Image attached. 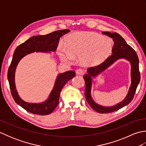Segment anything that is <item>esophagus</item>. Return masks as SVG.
I'll return each mask as SVG.
<instances>
[{
  "mask_svg": "<svg viewBox=\"0 0 146 146\" xmlns=\"http://www.w3.org/2000/svg\"><path fill=\"white\" fill-rule=\"evenodd\" d=\"M76 74H78V75H84L85 71L83 70V69H81V68H80V69H78V70L76 71Z\"/></svg>",
  "mask_w": 146,
  "mask_h": 146,
  "instance_id": "1",
  "label": "esophagus"
}]
</instances>
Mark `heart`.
Instances as JSON below:
<instances>
[{
  "instance_id": "b5f03b06",
  "label": "heart",
  "mask_w": 146,
  "mask_h": 146,
  "mask_svg": "<svg viewBox=\"0 0 146 146\" xmlns=\"http://www.w3.org/2000/svg\"><path fill=\"white\" fill-rule=\"evenodd\" d=\"M113 47L109 37L94 33H76L68 36L67 47H59L58 54L63 61H72L75 56H79L82 64L97 65L111 54Z\"/></svg>"
}]
</instances>
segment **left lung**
<instances>
[{
	"label": "left lung",
	"instance_id": "left-lung-1",
	"mask_svg": "<svg viewBox=\"0 0 146 146\" xmlns=\"http://www.w3.org/2000/svg\"><path fill=\"white\" fill-rule=\"evenodd\" d=\"M103 35H107L112 38L114 41L113 47L111 51V55L109 56L104 62L95 66L90 67L87 70L88 74L84 75L83 78L85 82V95L87 101L93 109L98 113H110L119 110L120 108L128 105L131 102L135 94L136 89L140 82L141 75L139 67V58L136 52L131 46L127 42L122 36L117 33H111L109 32H103ZM120 58H124L129 60L131 64V85L130 87L128 95L126 98L120 104L113 107L105 108L100 106L92 100L91 97V76H95L112 64L113 62Z\"/></svg>",
	"mask_w": 146,
	"mask_h": 146
}]
</instances>
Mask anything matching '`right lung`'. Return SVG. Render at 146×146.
<instances>
[{"label":"right lung","instance_id":"1","mask_svg":"<svg viewBox=\"0 0 146 146\" xmlns=\"http://www.w3.org/2000/svg\"><path fill=\"white\" fill-rule=\"evenodd\" d=\"M69 29H62L54 31L46 35L33 36L18 46L14 52L11 63L7 72V78L10 86L11 95L14 101L29 112L34 114L45 115L51 113L59 103L60 95L64 85L75 76L74 71H68L59 75L56 80L54 86L49 97L41 104H29L23 101L18 95L14 82L15 71L17 65L24 56L36 52H49L56 50L59 40L63 35L69 33Z\"/></svg>","mask_w":146,"mask_h":146}]
</instances>
